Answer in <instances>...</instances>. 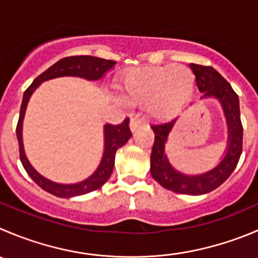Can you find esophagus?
Instances as JSON below:
<instances>
[{
  "label": "esophagus",
  "instance_id": "obj_1",
  "mask_svg": "<svg viewBox=\"0 0 258 258\" xmlns=\"http://www.w3.org/2000/svg\"><path fill=\"white\" fill-rule=\"evenodd\" d=\"M141 124H142V122L139 117H132L131 121H130V130H131L132 132H135L137 128H140V127H141Z\"/></svg>",
  "mask_w": 258,
  "mask_h": 258
}]
</instances>
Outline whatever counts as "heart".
I'll return each instance as SVG.
<instances>
[{"instance_id":"obj_1","label":"heart","mask_w":258,"mask_h":258,"mask_svg":"<svg viewBox=\"0 0 258 258\" xmlns=\"http://www.w3.org/2000/svg\"><path fill=\"white\" fill-rule=\"evenodd\" d=\"M194 83V74L184 66L147 67L126 74L119 91L127 102H147L149 116L166 121L176 116L189 102Z\"/></svg>"}]
</instances>
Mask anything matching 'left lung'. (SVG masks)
<instances>
[{
    "label": "left lung",
    "instance_id": "1",
    "mask_svg": "<svg viewBox=\"0 0 258 258\" xmlns=\"http://www.w3.org/2000/svg\"><path fill=\"white\" fill-rule=\"evenodd\" d=\"M196 76L197 87L203 93L201 99L216 98L221 103L228 126V140L223 159L209 171L198 175H186L177 171L169 162L165 154V145L176 118L160 124H154L155 142L151 151L152 177L165 189L179 194L202 196L221 186L236 169L242 154L243 127L239 113V99L231 84L212 67L190 64Z\"/></svg>",
    "mask_w": 258,
    "mask_h": 258
}]
</instances>
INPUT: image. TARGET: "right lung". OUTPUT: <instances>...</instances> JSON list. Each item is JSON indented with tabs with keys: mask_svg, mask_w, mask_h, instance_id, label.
<instances>
[{
	"mask_svg": "<svg viewBox=\"0 0 258 258\" xmlns=\"http://www.w3.org/2000/svg\"><path fill=\"white\" fill-rule=\"evenodd\" d=\"M116 64L113 60H106L102 57L91 56V55H81V56H68L64 59H60L54 66L40 74L31 86L25 91L24 98H22L21 108H20V117L16 127V136L19 141L20 150V160L22 162V166L25 167L29 176L39 185L45 191L50 192L52 196L59 197V198H73V197L83 196L87 192L94 191L99 189L107 180L111 176L114 166V156L116 151L119 147L123 146L130 137L132 136L130 131V119L126 118L121 124L107 123L104 124V151L102 156L101 164L98 165L96 171L87 177L86 180L76 184H57L46 179L42 175H40L31 164L27 160L25 155L24 144H22V121H24L25 112H26L27 103L30 101V97L34 93L35 89L42 83V82L50 81V79L59 78V77H79V78L88 79V81H98L101 79L109 69H112Z\"/></svg>",
	"mask_w": 258,
	"mask_h": 258,
	"instance_id": "obj_1",
	"label": "right lung"
}]
</instances>
